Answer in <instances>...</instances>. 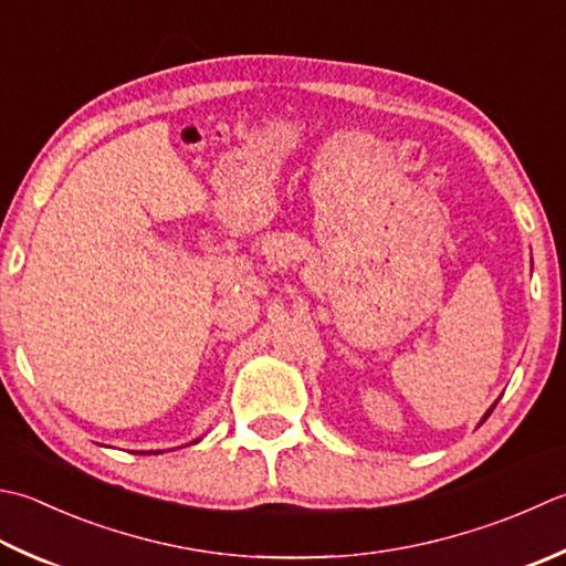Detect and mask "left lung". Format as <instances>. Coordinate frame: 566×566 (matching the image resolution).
Masks as SVG:
<instances>
[{"instance_id":"left-lung-1","label":"left lung","mask_w":566,"mask_h":566,"mask_svg":"<svg viewBox=\"0 0 566 566\" xmlns=\"http://www.w3.org/2000/svg\"><path fill=\"white\" fill-rule=\"evenodd\" d=\"M493 407H495V405H493ZM493 407H491V409H489V412H485V417H483V419H481V422H485V419H489V415H491V412H493Z\"/></svg>"}]
</instances>
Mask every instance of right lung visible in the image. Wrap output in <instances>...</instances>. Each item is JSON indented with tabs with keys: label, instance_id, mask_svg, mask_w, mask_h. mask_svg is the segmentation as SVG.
I'll use <instances>...</instances> for the list:
<instances>
[{
	"label": "right lung",
	"instance_id": "add662e5",
	"mask_svg": "<svg viewBox=\"0 0 566 566\" xmlns=\"http://www.w3.org/2000/svg\"><path fill=\"white\" fill-rule=\"evenodd\" d=\"M196 441H198V439H196ZM157 453H159V451H157Z\"/></svg>",
	"mask_w": 566,
	"mask_h": 566
}]
</instances>
